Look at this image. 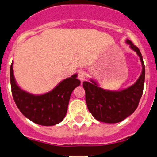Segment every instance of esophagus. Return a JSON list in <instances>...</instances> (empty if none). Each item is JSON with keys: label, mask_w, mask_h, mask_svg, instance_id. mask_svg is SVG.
I'll list each match as a JSON object with an SVG mask.
<instances>
[{"label": "esophagus", "mask_w": 157, "mask_h": 157, "mask_svg": "<svg viewBox=\"0 0 157 157\" xmlns=\"http://www.w3.org/2000/svg\"><path fill=\"white\" fill-rule=\"evenodd\" d=\"M77 77H78V79L80 81L83 82L85 80V78H86V74H85V73L83 71H80L78 72V74H77Z\"/></svg>", "instance_id": "obj_1"}]
</instances>
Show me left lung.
Instances as JSON below:
<instances>
[{
  "mask_svg": "<svg viewBox=\"0 0 157 157\" xmlns=\"http://www.w3.org/2000/svg\"><path fill=\"white\" fill-rule=\"evenodd\" d=\"M127 43L138 54L143 67L141 75L134 84L121 91H110L102 89L93 80L91 83H83L88 109L93 117L100 122L116 124L124 121L136 110L142 97L145 65L139 48L130 40H127Z\"/></svg>",
  "mask_w": 157,
  "mask_h": 157,
  "instance_id": "1",
  "label": "left lung"
}]
</instances>
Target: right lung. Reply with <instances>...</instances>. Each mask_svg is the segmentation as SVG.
Instances as JSON below:
<instances>
[{"mask_svg":"<svg viewBox=\"0 0 157 157\" xmlns=\"http://www.w3.org/2000/svg\"><path fill=\"white\" fill-rule=\"evenodd\" d=\"M77 74L60 82L54 89L42 95H33L21 90L13 77V62L10 80L13 98L23 115L42 126H54L61 122L67 111L71 93L80 84Z\"/></svg>","mask_w":157,"mask_h":157,"instance_id":"obj_1","label":"right lung"}]
</instances>
